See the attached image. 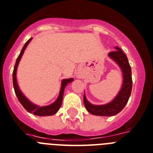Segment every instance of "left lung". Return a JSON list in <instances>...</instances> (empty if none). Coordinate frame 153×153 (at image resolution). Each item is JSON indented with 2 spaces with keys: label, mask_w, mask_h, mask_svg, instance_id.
Returning a JSON list of instances; mask_svg holds the SVG:
<instances>
[{
  "label": "left lung",
  "mask_w": 153,
  "mask_h": 153,
  "mask_svg": "<svg viewBox=\"0 0 153 153\" xmlns=\"http://www.w3.org/2000/svg\"><path fill=\"white\" fill-rule=\"evenodd\" d=\"M116 51L110 52L109 57L119 65L123 73V85L119 93L110 102L105 105H92L86 100L84 95V104L85 109L90 114L96 116H114L120 113L127 104L131 96L132 88L131 68L128 62V57L118 47Z\"/></svg>",
  "instance_id": "obj_1"
}]
</instances>
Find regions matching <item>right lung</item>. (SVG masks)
<instances>
[{"mask_svg": "<svg viewBox=\"0 0 153 153\" xmlns=\"http://www.w3.org/2000/svg\"><path fill=\"white\" fill-rule=\"evenodd\" d=\"M32 39H33V38H30V39L25 43V44L24 45V47H22V50L21 53H20V54L19 55V57H18L17 60H16V62H15V68H14L13 71V76H12L13 77L14 89H15V94H16V96H17L18 100H19V102H21V104L22 105L23 107H24L28 112L31 113V114H33L34 115H37V116H51V115H53V114H56V113L59 110L60 107H61L63 100L64 90H65V87H66L67 85L72 82L73 79H64V80L61 82V90H60V93H59L58 98H57V100L55 101L53 103H52V104L46 106H36V105L35 104H33V102H31L30 101L23 95V93L21 92V90L19 89V85H18L17 83V79H16V71H17L18 65H19V61H20V59H21L23 53L25 51V48H26V47L29 43V42L32 40Z\"/></svg>", "mask_w": 153, "mask_h": 153, "instance_id": "right-lung-1", "label": "right lung"}]
</instances>
